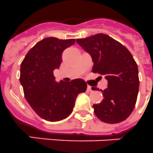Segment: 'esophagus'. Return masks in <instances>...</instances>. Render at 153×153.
Listing matches in <instances>:
<instances>
[{"label": "esophagus", "mask_w": 153, "mask_h": 153, "mask_svg": "<svg viewBox=\"0 0 153 153\" xmlns=\"http://www.w3.org/2000/svg\"><path fill=\"white\" fill-rule=\"evenodd\" d=\"M87 89H88V91H89V92H92V88L90 85H88V87H87Z\"/></svg>", "instance_id": "34e87169"}]
</instances>
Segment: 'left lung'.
Segmentation results:
<instances>
[{
    "instance_id": "left-lung-1",
    "label": "left lung",
    "mask_w": 153,
    "mask_h": 153,
    "mask_svg": "<svg viewBox=\"0 0 153 153\" xmlns=\"http://www.w3.org/2000/svg\"><path fill=\"white\" fill-rule=\"evenodd\" d=\"M76 41L92 57V72L108 81L107 88L101 90L103 100L93 105L96 117L108 124L126 120L134 110L139 88L138 65L130 51L103 33Z\"/></svg>"
}]
</instances>
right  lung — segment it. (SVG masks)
<instances>
[{
  "label": "right lung",
  "mask_w": 153,
  "mask_h": 153,
  "mask_svg": "<svg viewBox=\"0 0 153 153\" xmlns=\"http://www.w3.org/2000/svg\"><path fill=\"white\" fill-rule=\"evenodd\" d=\"M74 39L48 37L27 53L21 64L20 83L27 102L41 118L55 122L71 114L78 95L86 91L83 79L55 82L53 71L62 62V53Z\"/></svg>",
  "instance_id": "add662e5"
}]
</instances>
